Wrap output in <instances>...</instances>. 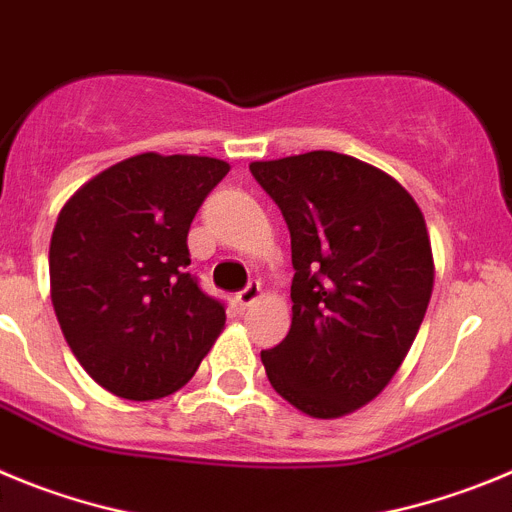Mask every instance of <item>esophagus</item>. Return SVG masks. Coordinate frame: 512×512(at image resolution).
<instances>
[{
  "mask_svg": "<svg viewBox=\"0 0 512 512\" xmlns=\"http://www.w3.org/2000/svg\"><path fill=\"white\" fill-rule=\"evenodd\" d=\"M262 296V285H260V280H250V283L245 285V288L239 290L237 293V303L242 308H247V306H252V303L257 301V298Z\"/></svg>",
  "mask_w": 512,
  "mask_h": 512,
  "instance_id": "esophagus-1",
  "label": "esophagus"
}]
</instances>
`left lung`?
I'll return each instance as SVG.
<instances>
[{
	"label": "left lung",
	"instance_id": "8db88e82",
	"mask_svg": "<svg viewBox=\"0 0 512 512\" xmlns=\"http://www.w3.org/2000/svg\"><path fill=\"white\" fill-rule=\"evenodd\" d=\"M250 170L288 224L296 270L288 336L260 352L267 380L306 416L357 411L393 380L431 301L421 209L388 173L331 150Z\"/></svg>",
	"mask_w": 512,
	"mask_h": 512
}]
</instances>
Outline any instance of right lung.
<instances>
[{
    "instance_id": "add662e5",
    "label": "right lung",
    "mask_w": 512,
    "mask_h": 512,
    "mask_svg": "<svg viewBox=\"0 0 512 512\" xmlns=\"http://www.w3.org/2000/svg\"><path fill=\"white\" fill-rule=\"evenodd\" d=\"M229 163L142 153L78 188L50 237V298L68 347L127 400L176 393L222 334L224 303L188 273V229Z\"/></svg>"
}]
</instances>
